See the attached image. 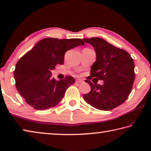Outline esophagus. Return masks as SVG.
Here are the masks:
<instances>
[{"label":"esophagus","instance_id":"1","mask_svg":"<svg viewBox=\"0 0 151 151\" xmlns=\"http://www.w3.org/2000/svg\"><path fill=\"white\" fill-rule=\"evenodd\" d=\"M76 82L78 83H83V80H82V79H77V80H76Z\"/></svg>","mask_w":151,"mask_h":151}]
</instances>
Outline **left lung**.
Wrapping results in <instances>:
<instances>
[{
  "instance_id": "1",
  "label": "left lung",
  "mask_w": 151,
  "mask_h": 151,
  "mask_svg": "<svg viewBox=\"0 0 151 151\" xmlns=\"http://www.w3.org/2000/svg\"><path fill=\"white\" fill-rule=\"evenodd\" d=\"M83 40L93 46L96 55V61L91 67V75L85 80L91 90L83 94V98L97 109L112 110L122 105L130 94L135 78L133 59L126 50L115 47L103 38ZM92 77L103 80L104 84L92 83L89 80Z\"/></svg>"
}]
</instances>
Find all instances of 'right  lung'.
Listing matches in <instances>:
<instances>
[{
    "instance_id": "add662e5",
    "label": "right lung",
    "mask_w": 151,
    "mask_h": 151,
    "mask_svg": "<svg viewBox=\"0 0 151 151\" xmlns=\"http://www.w3.org/2000/svg\"><path fill=\"white\" fill-rule=\"evenodd\" d=\"M84 45L82 39L44 38L18 61L14 71L16 88L26 103L38 110L55 106L75 82L71 76L56 80L51 71L62 65L68 50Z\"/></svg>"
}]
</instances>
